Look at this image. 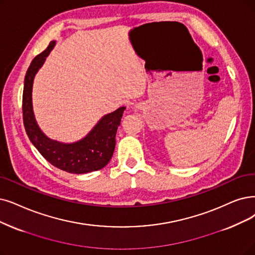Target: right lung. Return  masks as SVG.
<instances>
[{"label": "right lung", "mask_w": 255, "mask_h": 255, "mask_svg": "<svg viewBox=\"0 0 255 255\" xmlns=\"http://www.w3.org/2000/svg\"><path fill=\"white\" fill-rule=\"evenodd\" d=\"M54 46L55 40H52L45 51L33 58L26 72L23 91V120L26 133L42 156L59 169L71 174H87L101 169L113 156L117 128L126 108L121 107L105 115L85 138L74 143H62L48 138L37 126L33 114L32 86L38 69Z\"/></svg>", "instance_id": "add662e5"}]
</instances>
